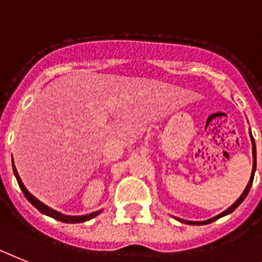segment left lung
I'll list each match as a JSON object with an SVG mask.
<instances>
[{
	"label": "left lung",
	"mask_w": 262,
	"mask_h": 262,
	"mask_svg": "<svg viewBox=\"0 0 262 262\" xmlns=\"http://www.w3.org/2000/svg\"><path fill=\"white\" fill-rule=\"evenodd\" d=\"M251 138H252V149H253V170H252V175H251V179H249V183H248V186H247V187H245L244 192L241 194V196L238 198V199L236 200L235 203L232 204L231 207H229L228 210H226V211H224V212L220 213V215L215 216V217H212V219L206 220V222H188V220L178 219L179 222H181V223H186V224H191V226H203V224H210V223H212V222H215V220L220 219V217H223V216H226V215H228V213L233 212V211H235L236 208H237V207L240 206L241 203H243V200H244L245 198H247L248 192H249V190H251L252 182H253V177H254V171H256V145H254V140H253V137H252V136H251Z\"/></svg>",
	"instance_id": "8db88e82"
}]
</instances>
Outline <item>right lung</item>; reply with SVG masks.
<instances>
[{
  "label": "right lung",
  "mask_w": 262,
  "mask_h": 262,
  "mask_svg": "<svg viewBox=\"0 0 262 262\" xmlns=\"http://www.w3.org/2000/svg\"><path fill=\"white\" fill-rule=\"evenodd\" d=\"M13 171H14V175H15V178H17L18 185H19V187H21L22 192H24V195H25V196H26V199L29 200V202H30V203L33 204L34 207H35L36 210L40 211V212L45 213V215L50 216V217H54V219L59 220V222L70 223V224H72V223H84V222H87V220L93 219L95 216H97L100 212H101V210H100V211H96V212L90 213V215H81V216L63 215V213H60V212H58V211L50 208V207L46 206V204H43L42 202H39V200L36 199V198L34 196V195H31L30 192L27 191V188L25 187V185H24V183H22L21 178H19V175H18L17 169H15V166H14V162H13Z\"/></svg>",
  "instance_id": "obj_1"
}]
</instances>
